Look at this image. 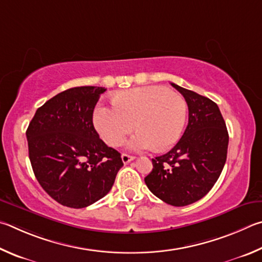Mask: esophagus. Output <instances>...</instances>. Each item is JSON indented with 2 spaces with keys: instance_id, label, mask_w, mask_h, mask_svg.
Here are the masks:
<instances>
[{
  "instance_id": "esophagus-1",
  "label": "esophagus",
  "mask_w": 262,
  "mask_h": 262,
  "mask_svg": "<svg viewBox=\"0 0 262 262\" xmlns=\"http://www.w3.org/2000/svg\"><path fill=\"white\" fill-rule=\"evenodd\" d=\"M135 160V157H132V155H128V154H122V161H123V163L124 164H126V163H128V162H131V161H134Z\"/></svg>"
}]
</instances>
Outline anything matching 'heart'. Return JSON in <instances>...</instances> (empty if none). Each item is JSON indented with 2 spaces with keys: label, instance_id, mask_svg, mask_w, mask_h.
Listing matches in <instances>:
<instances>
[{
  "label": "heart",
  "instance_id": "heart-1",
  "mask_svg": "<svg viewBox=\"0 0 262 262\" xmlns=\"http://www.w3.org/2000/svg\"><path fill=\"white\" fill-rule=\"evenodd\" d=\"M114 107L95 109L94 124L105 143L112 147L122 145L134 127L137 134L128 148L143 150L170 148L184 130L187 104L183 96L162 86L136 87L117 92Z\"/></svg>",
  "mask_w": 262,
  "mask_h": 262
}]
</instances>
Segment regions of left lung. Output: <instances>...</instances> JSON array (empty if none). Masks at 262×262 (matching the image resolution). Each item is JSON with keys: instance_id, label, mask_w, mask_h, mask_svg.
I'll return each mask as SVG.
<instances>
[{"instance_id": "left-lung-1", "label": "left lung", "mask_w": 262, "mask_h": 262, "mask_svg": "<svg viewBox=\"0 0 262 262\" xmlns=\"http://www.w3.org/2000/svg\"><path fill=\"white\" fill-rule=\"evenodd\" d=\"M171 85L184 96L189 124L175 147L152 159L153 170L145 183L159 199L182 207L204 198L219 180L227 161L229 135L214 101Z\"/></svg>"}]
</instances>
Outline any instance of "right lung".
<instances>
[{"label":"right lung","mask_w":262,"mask_h":262,"mask_svg":"<svg viewBox=\"0 0 262 262\" xmlns=\"http://www.w3.org/2000/svg\"><path fill=\"white\" fill-rule=\"evenodd\" d=\"M104 87L61 92L35 112L26 131L32 169L58 204L84 208L108 193L123 161L100 139L93 112Z\"/></svg>","instance_id":"right-lung-1"}]
</instances>
